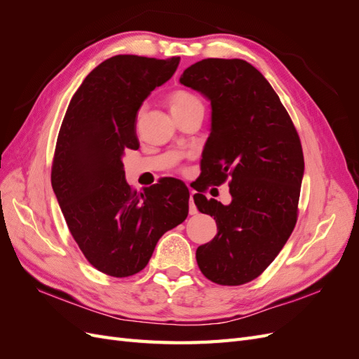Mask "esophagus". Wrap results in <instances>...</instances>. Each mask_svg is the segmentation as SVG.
Wrapping results in <instances>:
<instances>
[{
	"instance_id": "obj_1",
	"label": "esophagus",
	"mask_w": 359,
	"mask_h": 359,
	"mask_svg": "<svg viewBox=\"0 0 359 359\" xmlns=\"http://www.w3.org/2000/svg\"><path fill=\"white\" fill-rule=\"evenodd\" d=\"M189 214H190V215L198 214V208H196V205H194V201H193V191H191V194H190V206H189Z\"/></svg>"
}]
</instances>
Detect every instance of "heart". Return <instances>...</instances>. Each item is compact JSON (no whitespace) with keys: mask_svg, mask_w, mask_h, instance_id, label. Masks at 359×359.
Here are the masks:
<instances>
[{"mask_svg":"<svg viewBox=\"0 0 359 359\" xmlns=\"http://www.w3.org/2000/svg\"><path fill=\"white\" fill-rule=\"evenodd\" d=\"M169 104L172 114H178L181 111H186L194 104H202L196 95L186 91V90H177L169 95Z\"/></svg>","mask_w":359,"mask_h":359,"instance_id":"b5f03b06","label":"heart"}]
</instances>
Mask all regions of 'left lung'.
<instances>
[{
  "label": "left lung",
  "mask_w": 359,
  "mask_h": 359,
  "mask_svg": "<svg viewBox=\"0 0 359 359\" xmlns=\"http://www.w3.org/2000/svg\"><path fill=\"white\" fill-rule=\"evenodd\" d=\"M180 82L211 102L196 190L231 178L229 205L202 193L193 196L217 223V235L196 250L198 265L214 283L240 286L264 273L295 227L301 140L273 86L244 60H202L184 70Z\"/></svg>",
  "instance_id": "8db88e82"
}]
</instances>
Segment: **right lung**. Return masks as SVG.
Masks as SVG:
<instances>
[{"label":"right lung","instance_id":"add662e5","mask_svg":"<svg viewBox=\"0 0 359 359\" xmlns=\"http://www.w3.org/2000/svg\"><path fill=\"white\" fill-rule=\"evenodd\" d=\"M178 64L180 57L106 60L83 79L62 119L52 189L83 256L107 276L142 271L161 235L189 214L186 184L165 178L137 193L123 165L124 151L139 148L137 111Z\"/></svg>","mask_w":359,"mask_h":359}]
</instances>
